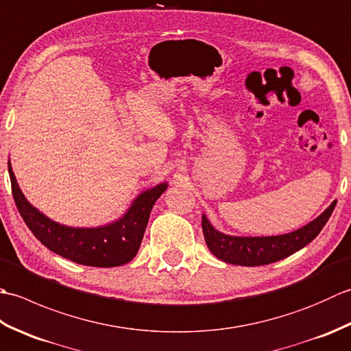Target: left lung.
<instances>
[{"label": "left lung", "mask_w": 351, "mask_h": 351, "mask_svg": "<svg viewBox=\"0 0 351 351\" xmlns=\"http://www.w3.org/2000/svg\"><path fill=\"white\" fill-rule=\"evenodd\" d=\"M337 200L315 220L294 232L276 237H230L219 232L205 215H202V230L208 249L214 256L228 264L256 267L280 261L294 252L303 249L322 232V229L332 215Z\"/></svg>", "instance_id": "1"}]
</instances>
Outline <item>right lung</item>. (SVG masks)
I'll use <instances>...</instances> for the list:
<instances>
[{
    "label": "right lung",
    "instance_id": "1",
    "mask_svg": "<svg viewBox=\"0 0 351 351\" xmlns=\"http://www.w3.org/2000/svg\"><path fill=\"white\" fill-rule=\"evenodd\" d=\"M12 195L21 217L45 247L77 264L90 267L123 265L137 255L152 206L167 184H158L137 196L122 219L99 228H71L48 219L28 202L9 161Z\"/></svg>",
    "mask_w": 351,
    "mask_h": 351
}]
</instances>
